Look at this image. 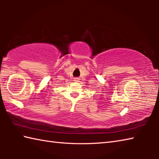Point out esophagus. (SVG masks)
<instances>
[{"mask_svg": "<svg viewBox=\"0 0 159 159\" xmlns=\"http://www.w3.org/2000/svg\"><path fill=\"white\" fill-rule=\"evenodd\" d=\"M74 81L78 82V81H79V78H74Z\"/></svg>", "mask_w": 159, "mask_h": 159, "instance_id": "1", "label": "esophagus"}]
</instances>
